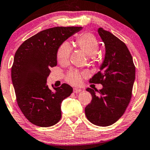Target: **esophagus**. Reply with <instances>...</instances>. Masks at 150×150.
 Here are the masks:
<instances>
[{"label":"esophagus","mask_w":150,"mask_h":150,"mask_svg":"<svg viewBox=\"0 0 150 150\" xmlns=\"http://www.w3.org/2000/svg\"><path fill=\"white\" fill-rule=\"evenodd\" d=\"M81 89L80 88H73V92L75 93H77L80 92L81 91Z\"/></svg>","instance_id":"1"}]
</instances>
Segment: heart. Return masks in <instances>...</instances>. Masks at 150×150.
Returning <instances> with one entry per match:
<instances>
[{
	"mask_svg": "<svg viewBox=\"0 0 150 150\" xmlns=\"http://www.w3.org/2000/svg\"><path fill=\"white\" fill-rule=\"evenodd\" d=\"M75 46L88 54V60L90 62L96 61V52L100 48V43L96 36L91 33H85L77 36L75 40ZM71 48L68 43L64 42L59 45L57 51V60L58 63L65 65L69 62ZM86 75L85 72L72 69L66 74L65 80L70 84L79 85L82 79Z\"/></svg>",
	"mask_w": 150,
	"mask_h": 150,
	"instance_id": "1",
	"label": "heart"
}]
</instances>
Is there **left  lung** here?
Listing matches in <instances>:
<instances>
[{
  "instance_id": "obj_1",
  "label": "left lung",
  "mask_w": 150,
  "mask_h": 150,
  "mask_svg": "<svg viewBox=\"0 0 150 150\" xmlns=\"http://www.w3.org/2000/svg\"><path fill=\"white\" fill-rule=\"evenodd\" d=\"M98 33L105 43V58L100 71L89 82L101 84L97 90L88 88L92 100L85 107L87 119L98 126L111 125L124 114L132 96L135 66L129 50L123 41L100 28Z\"/></svg>"
}]
</instances>
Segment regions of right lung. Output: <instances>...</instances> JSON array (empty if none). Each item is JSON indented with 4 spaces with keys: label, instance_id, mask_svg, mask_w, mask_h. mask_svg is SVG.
I'll return each mask as SVG.
<instances>
[{
    "label": "right lung",
    "instance_id": "1",
    "mask_svg": "<svg viewBox=\"0 0 150 150\" xmlns=\"http://www.w3.org/2000/svg\"><path fill=\"white\" fill-rule=\"evenodd\" d=\"M82 27H55L25 40L15 53L12 80L18 107L30 122L42 127L61 119V104L73 93L66 84L49 88L46 84L50 68L57 66V51L68 38Z\"/></svg>",
    "mask_w": 150,
    "mask_h": 150
}]
</instances>
